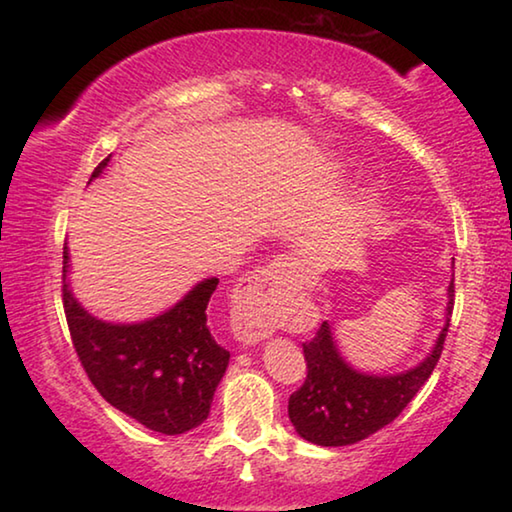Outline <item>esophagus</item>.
<instances>
[{"instance_id": "esophagus-1", "label": "esophagus", "mask_w": 512, "mask_h": 512, "mask_svg": "<svg viewBox=\"0 0 512 512\" xmlns=\"http://www.w3.org/2000/svg\"><path fill=\"white\" fill-rule=\"evenodd\" d=\"M298 275L287 257H277L250 273L232 296V327L248 345H255L273 334L277 316L296 296Z\"/></svg>"}]
</instances>
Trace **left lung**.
<instances>
[{
  "mask_svg": "<svg viewBox=\"0 0 512 512\" xmlns=\"http://www.w3.org/2000/svg\"><path fill=\"white\" fill-rule=\"evenodd\" d=\"M454 309V277L447 287L445 325L436 345L418 366L395 375H368L341 357L332 323L320 325L316 339L302 343L307 379L289 397V418L298 436L320 447H345L391 424L431 377L443 352Z\"/></svg>",
  "mask_w": 512,
  "mask_h": 512,
  "instance_id": "left-lung-1",
  "label": "left lung"
}]
</instances>
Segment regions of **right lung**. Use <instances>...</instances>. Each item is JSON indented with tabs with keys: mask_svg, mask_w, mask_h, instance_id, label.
I'll list each match as a JSON object with an SVG mask.
<instances>
[{
	"mask_svg": "<svg viewBox=\"0 0 512 512\" xmlns=\"http://www.w3.org/2000/svg\"><path fill=\"white\" fill-rule=\"evenodd\" d=\"M94 169L90 183L108 167ZM69 250L63 248V305L81 366L103 400L146 429L178 436L210 415L216 386L230 352L207 327V305L219 277H207L183 300L140 323H108L92 316L67 280Z\"/></svg>",
	"mask_w": 512,
	"mask_h": 512,
	"instance_id": "right-lung-1",
	"label": "right lung"
}]
</instances>
